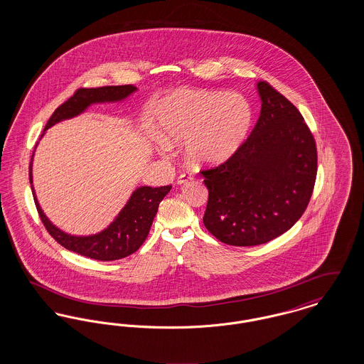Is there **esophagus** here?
<instances>
[{"mask_svg": "<svg viewBox=\"0 0 364 364\" xmlns=\"http://www.w3.org/2000/svg\"><path fill=\"white\" fill-rule=\"evenodd\" d=\"M192 180V174L191 173H181L177 177V184H184L187 181Z\"/></svg>", "mask_w": 364, "mask_h": 364, "instance_id": "1", "label": "esophagus"}]
</instances>
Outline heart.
Wrapping results in <instances>:
<instances>
[{"instance_id": "b5f03b06", "label": "heart", "mask_w": 364, "mask_h": 364, "mask_svg": "<svg viewBox=\"0 0 364 364\" xmlns=\"http://www.w3.org/2000/svg\"><path fill=\"white\" fill-rule=\"evenodd\" d=\"M252 106L239 92L177 90L158 109L162 134L173 141L186 140V154L196 166L218 165L235 156L252 125ZM171 144L161 140V151Z\"/></svg>"}]
</instances>
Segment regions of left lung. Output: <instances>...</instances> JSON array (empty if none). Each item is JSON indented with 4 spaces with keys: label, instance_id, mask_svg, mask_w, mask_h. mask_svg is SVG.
I'll list each match as a JSON object with an SVG mask.
<instances>
[{
    "label": "left lung",
    "instance_id": "1",
    "mask_svg": "<svg viewBox=\"0 0 364 364\" xmlns=\"http://www.w3.org/2000/svg\"><path fill=\"white\" fill-rule=\"evenodd\" d=\"M251 135L220 166L202 171L208 187L203 224L220 242L259 245L289 230L311 199L316 146L303 116L267 82Z\"/></svg>",
    "mask_w": 364,
    "mask_h": 364
}]
</instances>
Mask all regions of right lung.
<instances>
[{"mask_svg":"<svg viewBox=\"0 0 364 364\" xmlns=\"http://www.w3.org/2000/svg\"><path fill=\"white\" fill-rule=\"evenodd\" d=\"M134 91H136V87L132 85L79 88L68 101L60 105L54 110L43 132L57 122L83 113L90 105L122 101ZM30 183L33 184V162L30 164ZM171 188L172 186H164L158 188L139 187L134 191L116 220L102 232L91 236H72L53 225L36 200L34 187L33 195L41 221L55 242L67 250L87 258L109 262L122 259L138 251L139 247L144 242L150 232L161 200Z\"/></svg>","mask_w":364,"mask_h":364,"instance_id":"right-lung-1","label":"right lung"}]
</instances>
